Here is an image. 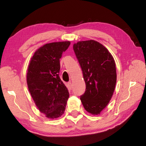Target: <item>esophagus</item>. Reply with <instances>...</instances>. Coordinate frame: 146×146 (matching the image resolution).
I'll return each instance as SVG.
<instances>
[{"mask_svg":"<svg viewBox=\"0 0 146 146\" xmlns=\"http://www.w3.org/2000/svg\"><path fill=\"white\" fill-rule=\"evenodd\" d=\"M68 85H69V87H70V88L71 90V88H72V86H73V84L72 83H71V82H68Z\"/></svg>","mask_w":146,"mask_h":146,"instance_id":"obj_1","label":"esophagus"}]
</instances>
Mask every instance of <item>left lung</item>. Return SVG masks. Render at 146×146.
I'll use <instances>...</instances> for the list:
<instances>
[{"instance_id": "1", "label": "left lung", "mask_w": 146, "mask_h": 146, "mask_svg": "<svg viewBox=\"0 0 146 146\" xmlns=\"http://www.w3.org/2000/svg\"><path fill=\"white\" fill-rule=\"evenodd\" d=\"M73 50L86 86L81 102L88 113L99 115L115 91L117 71L114 58L106 47L94 40L77 42L73 44Z\"/></svg>"}]
</instances>
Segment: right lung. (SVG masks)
Here are the masks:
<instances>
[{"label":"right lung","instance_id":"right-lung-1","mask_svg":"<svg viewBox=\"0 0 146 146\" xmlns=\"http://www.w3.org/2000/svg\"><path fill=\"white\" fill-rule=\"evenodd\" d=\"M70 41L46 44L36 50L27 70V84L35 104L48 118L64 113L68 90L59 76L60 58L70 45Z\"/></svg>","mask_w":146,"mask_h":146}]
</instances>
